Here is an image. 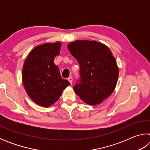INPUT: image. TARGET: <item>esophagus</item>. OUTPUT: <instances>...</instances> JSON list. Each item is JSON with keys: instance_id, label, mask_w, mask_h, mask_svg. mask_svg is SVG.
<instances>
[{"instance_id": "1", "label": "esophagus", "mask_w": 150, "mask_h": 150, "mask_svg": "<svg viewBox=\"0 0 150 150\" xmlns=\"http://www.w3.org/2000/svg\"><path fill=\"white\" fill-rule=\"evenodd\" d=\"M68 81H69L70 83H71V85L72 83H73V77H69V78H68Z\"/></svg>"}]
</instances>
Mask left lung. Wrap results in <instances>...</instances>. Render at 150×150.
I'll return each mask as SVG.
<instances>
[{"mask_svg":"<svg viewBox=\"0 0 150 150\" xmlns=\"http://www.w3.org/2000/svg\"><path fill=\"white\" fill-rule=\"evenodd\" d=\"M67 47L80 66L75 93L88 105H99L114 92L118 81L119 69L112 53L103 43L89 40H75Z\"/></svg>","mask_w":150,"mask_h":150,"instance_id":"left-lung-1","label":"left lung"}]
</instances>
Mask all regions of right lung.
<instances>
[{"instance_id": "add662e5", "label": "right lung", "mask_w": 150, "mask_h": 150, "mask_svg": "<svg viewBox=\"0 0 150 150\" xmlns=\"http://www.w3.org/2000/svg\"><path fill=\"white\" fill-rule=\"evenodd\" d=\"M61 46L60 42L37 45L24 63L22 78L25 90L35 103L43 107L54 105L70 85L61 77L59 68L54 62Z\"/></svg>"}]
</instances>
